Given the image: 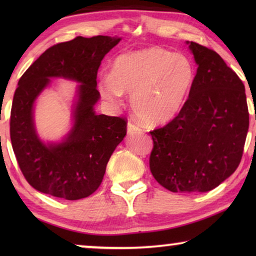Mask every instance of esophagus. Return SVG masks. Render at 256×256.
Returning a JSON list of instances; mask_svg holds the SVG:
<instances>
[{"label": "esophagus", "instance_id": "esophagus-1", "mask_svg": "<svg viewBox=\"0 0 256 256\" xmlns=\"http://www.w3.org/2000/svg\"><path fill=\"white\" fill-rule=\"evenodd\" d=\"M127 132H128V134H135V132H141V129H140L138 126H136L135 124H132V122H128Z\"/></svg>", "mask_w": 256, "mask_h": 256}]
</instances>
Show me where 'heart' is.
<instances>
[{
    "mask_svg": "<svg viewBox=\"0 0 256 256\" xmlns=\"http://www.w3.org/2000/svg\"><path fill=\"white\" fill-rule=\"evenodd\" d=\"M196 80L194 64L188 56L150 46L118 56L112 76L101 79L104 99L116 104L130 93L132 110L146 124L169 122L182 110Z\"/></svg>",
    "mask_w": 256,
    "mask_h": 256,
    "instance_id": "1",
    "label": "heart"
}]
</instances>
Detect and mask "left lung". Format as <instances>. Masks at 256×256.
<instances>
[{
    "mask_svg": "<svg viewBox=\"0 0 256 256\" xmlns=\"http://www.w3.org/2000/svg\"><path fill=\"white\" fill-rule=\"evenodd\" d=\"M198 65L180 114L150 132V171L171 192H208L227 180L242 157L250 127L244 86L216 51L186 42Z\"/></svg>",
    "mask_w": 256,
    "mask_h": 256,
    "instance_id": "1",
    "label": "left lung"
}]
</instances>
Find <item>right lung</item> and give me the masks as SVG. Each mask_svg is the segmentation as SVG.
Segmentation results:
<instances>
[{"label": "right lung", "mask_w": 256, "mask_h": 256, "mask_svg": "<svg viewBox=\"0 0 256 256\" xmlns=\"http://www.w3.org/2000/svg\"><path fill=\"white\" fill-rule=\"evenodd\" d=\"M121 38L76 37L48 48L18 82L10 114V138L20 171L31 186L54 197L78 200L102 182L115 148L127 134V122L98 115L96 74L104 56ZM52 78L80 84L72 127L62 142H44L34 126V102Z\"/></svg>", "instance_id": "add662e5"}]
</instances>
